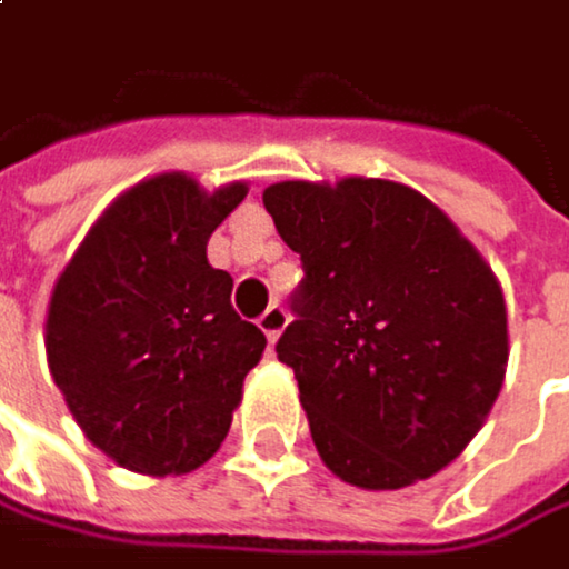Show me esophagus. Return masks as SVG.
<instances>
[{
	"label": "esophagus",
	"instance_id": "esophagus-1",
	"mask_svg": "<svg viewBox=\"0 0 569 569\" xmlns=\"http://www.w3.org/2000/svg\"><path fill=\"white\" fill-rule=\"evenodd\" d=\"M259 330L266 333V340H269V343H276V340H279V333L287 330V310H282L279 303H272V307L259 317Z\"/></svg>",
	"mask_w": 569,
	"mask_h": 569
}]
</instances>
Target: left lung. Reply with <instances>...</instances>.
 Masks as SVG:
<instances>
[{
	"label": "left lung",
	"mask_w": 569,
	"mask_h": 569,
	"mask_svg": "<svg viewBox=\"0 0 569 569\" xmlns=\"http://www.w3.org/2000/svg\"><path fill=\"white\" fill-rule=\"evenodd\" d=\"M262 206L303 262L276 357L297 373L323 463L363 490L433 477L503 387L493 269L427 196L390 179L276 182Z\"/></svg>",
	"instance_id": "obj_1"
}]
</instances>
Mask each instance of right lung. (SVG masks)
Returning a JSON list of instances; mask_svg holds the SVG:
<instances>
[{
  "mask_svg": "<svg viewBox=\"0 0 569 569\" xmlns=\"http://www.w3.org/2000/svg\"><path fill=\"white\" fill-rule=\"evenodd\" d=\"M166 172L132 186L59 276L46 353L82 433L136 473H189L229 433L266 337L232 303L206 242L242 202Z\"/></svg>",
  "mask_w": 569,
  "mask_h": 569,
  "instance_id": "obj_1",
  "label": "right lung"
}]
</instances>
